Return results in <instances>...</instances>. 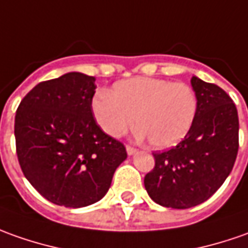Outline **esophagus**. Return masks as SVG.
<instances>
[{
    "label": "esophagus",
    "instance_id": "obj_1",
    "mask_svg": "<svg viewBox=\"0 0 248 248\" xmlns=\"http://www.w3.org/2000/svg\"><path fill=\"white\" fill-rule=\"evenodd\" d=\"M126 152H127V155H129V156H131V155H134V153L137 152V149H136V148H133V146H130V145H126Z\"/></svg>",
    "mask_w": 248,
    "mask_h": 248
}]
</instances>
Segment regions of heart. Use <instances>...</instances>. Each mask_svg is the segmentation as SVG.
I'll use <instances>...</instances> for the list:
<instances>
[{
  "label": "heart",
  "instance_id": "heart-1",
  "mask_svg": "<svg viewBox=\"0 0 248 248\" xmlns=\"http://www.w3.org/2000/svg\"><path fill=\"white\" fill-rule=\"evenodd\" d=\"M92 112L103 131L114 138L124 136L136 117L138 137L148 138L156 149H167L193 127L197 96L185 82L134 77L114 84L108 95L95 97Z\"/></svg>",
  "mask_w": 248,
  "mask_h": 248
}]
</instances>
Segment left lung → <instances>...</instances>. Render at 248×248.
Returning a JSON list of instances; mask_svg holds the SVG:
<instances>
[{
    "instance_id": "1",
    "label": "left lung",
    "mask_w": 248,
    "mask_h": 248,
    "mask_svg": "<svg viewBox=\"0 0 248 248\" xmlns=\"http://www.w3.org/2000/svg\"><path fill=\"white\" fill-rule=\"evenodd\" d=\"M197 115L176 146L153 153L155 167L145 175L149 197L161 206L187 209L216 193L233 168L239 149L235 103L216 84L193 76Z\"/></svg>"
}]
</instances>
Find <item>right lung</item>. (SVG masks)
I'll use <instances>...</instances> for the list:
<instances>
[{"label":"right lung","mask_w":248,"mask_h":248,"mask_svg":"<svg viewBox=\"0 0 248 248\" xmlns=\"http://www.w3.org/2000/svg\"><path fill=\"white\" fill-rule=\"evenodd\" d=\"M95 80L70 72L39 82L16 111V152L24 176L47 201L65 208L100 201L127 157L124 144L96 124Z\"/></svg>","instance_id":"right-lung-1"}]
</instances>
